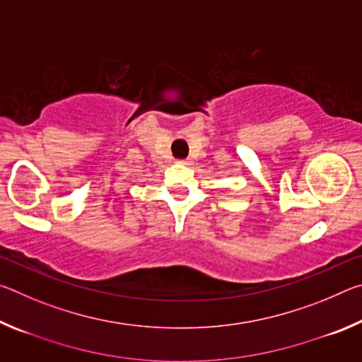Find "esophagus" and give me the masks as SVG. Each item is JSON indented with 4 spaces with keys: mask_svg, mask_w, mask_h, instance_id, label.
Instances as JSON below:
<instances>
[{
    "mask_svg": "<svg viewBox=\"0 0 362 362\" xmlns=\"http://www.w3.org/2000/svg\"><path fill=\"white\" fill-rule=\"evenodd\" d=\"M177 163H179V164H187V166L189 164L188 159H180V161H177Z\"/></svg>",
    "mask_w": 362,
    "mask_h": 362,
    "instance_id": "esophagus-1",
    "label": "esophagus"
}]
</instances>
